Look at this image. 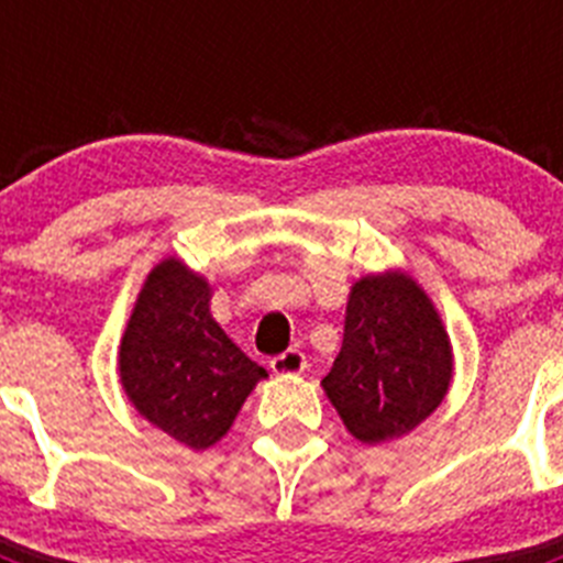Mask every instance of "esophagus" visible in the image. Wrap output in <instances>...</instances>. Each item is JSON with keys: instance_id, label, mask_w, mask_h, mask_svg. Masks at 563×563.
Here are the masks:
<instances>
[{"instance_id": "1", "label": "esophagus", "mask_w": 563, "mask_h": 563, "mask_svg": "<svg viewBox=\"0 0 563 563\" xmlns=\"http://www.w3.org/2000/svg\"><path fill=\"white\" fill-rule=\"evenodd\" d=\"M271 369L276 375H298L307 369V355L301 350H287L271 361Z\"/></svg>"}]
</instances>
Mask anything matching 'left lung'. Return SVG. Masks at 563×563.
Segmentation results:
<instances>
[{
    "label": "left lung",
    "instance_id": "1",
    "mask_svg": "<svg viewBox=\"0 0 563 563\" xmlns=\"http://www.w3.org/2000/svg\"><path fill=\"white\" fill-rule=\"evenodd\" d=\"M451 343L429 296L402 273L352 287L343 343L321 380L361 442H389L420 426L451 383Z\"/></svg>",
    "mask_w": 563,
    "mask_h": 563
}]
</instances>
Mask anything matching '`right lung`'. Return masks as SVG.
Listing matches in <instances>:
<instances>
[{
	"label": "right lung",
	"mask_w": 563,
	"mask_h": 563,
	"mask_svg": "<svg viewBox=\"0 0 563 563\" xmlns=\"http://www.w3.org/2000/svg\"><path fill=\"white\" fill-rule=\"evenodd\" d=\"M208 301L206 278L166 258L148 273L121 341V383L134 409L194 451L220 440L267 377L213 321Z\"/></svg>",
	"instance_id": "obj_1"
}]
</instances>
